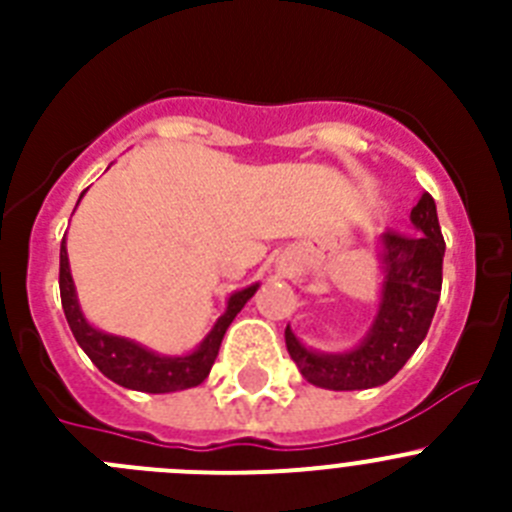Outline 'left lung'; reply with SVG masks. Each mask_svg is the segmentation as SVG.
<instances>
[{
    "mask_svg": "<svg viewBox=\"0 0 512 512\" xmlns=\"http://www.w3.org/2000/svg\"><path fill=\"white\" fill-rule=\"evenodd\" d=\"M410 225V235L382 233L374 243L382 277L377 315L356 346L318 351L305 346L287 325V351L310 384L336 392L379 387L390 382L418 351L441 297L446 253L436 202L428 192L410 212Z\"/></svg>",
    "mask_w": 512,
    "mask_h": 512,
    "instance_id": "8db88e82",
    "label": "left lung"
}]
</instances>
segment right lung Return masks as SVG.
I'll return each instance as SVG.
<instances>
[{"label": "right lung", "mask_w": 512, "mask_h": 512, "mask_svg": "<svg viewBox=\"0 0 512 512\" xmlns=\"http://www.w3.org/2000/svg\"><path fill=\"white\" fill-rule=\"evenodd\" d=\"M81 197H84V192H81ZM58 284H61L63 312H66L69 328L74 333L76 343L81 346V351L92 359V364L107 379H112L120 387H128V390L148 392V395H169V392H182L205 382L217 359L225 330L233 323L235 315L243 310V305L256 295V289H259V282H256L230 292L228 302H225V312L215 320V325L202 338L200 346L192 348L189 354H158V351L133 341V338L115 336V333H107V330L89 323L79 305L74 277H71L66 235H63L61 243V274H58Z\"/></svg>", "instance_id": "add662e5"}]
</instances>
